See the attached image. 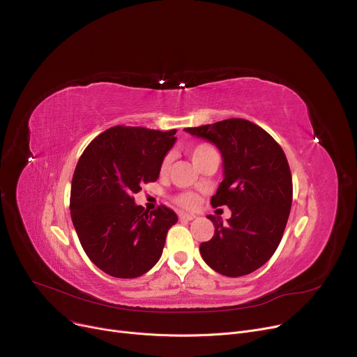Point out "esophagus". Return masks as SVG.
I'll return each mask as SVG.
<instances>
[{
    "instance_id": "1",
    "label": "esophagus",
    "mask_w": 357,
    "mask_h": 357,
    "mask_svg": "<svg viewBox=\"0 0 357 357\" xmlns=\"http://www.w3.org/2000/svg\"><path fill=\"white\" fill-rule=\"evenodd\" d=\"M194 218H195V215H194V214H185V213H181V214H179V220L191 221V220H194Z\"/></svg>"
}]
</instances>
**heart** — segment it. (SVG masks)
I'll use <instances>...</instances> for the list:
<instances>
[{"mask_svg": "<svg viewBox=\"0 0 357 357\" xmlns=\"http://www.w3.org/2000/svg\"><path fill=\"white\" fill-rule=\"evenodd\" d=\"M188 152H190L194 163L199 165V162L202 159H205L208 155L215 152V149L211 144H208V143H198V144L191 146L188 149ZM172 159H174L172 153H166L165 155V158L162 159V163H160V172H167L169 171V167H171V165H172ZM175 201H176V204L179 205V207L188 208V210L195 208L197 204H198V198L192 192H182V194H179L175 198Z\"/></svg>", "mask_w": 357, "mask_h": 357, "instance_id": "obj_1", "label": "heart"}]
</instances>
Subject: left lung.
<instances>
[{"instance_id":"left-lung-1","label":"left lung","mask_w":357,"mask_h":357,"mask_svg":"<svg viewBox=\"0 0 357 357\" xmlns=\"http://www.w3.org/2000/svg\"><path fill=\"white\" fill-rule=\"evenodd\" d=\"M192 136L214 143L222 155L224 179L211 205H227V222L208 215L214 224L211 240L199 253L215 272L245 276L272 257L284 236L292 204V176L282 147L257 124L229 119L185 128Z\"/></svg>"}]
</instances>
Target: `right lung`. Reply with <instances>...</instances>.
<instances>
[{"label":"right lung","mask_w":357,"mask_h":357,"mask_svg":"<svg viewBox=\"0 0 357 357\" xmlns=\"http://www.w3.org/2000/svg\"><path fill=\"white\" fill-rule=\"evenodd\" d=\"M175 135V128L111 127L86 146L75 167L69 202L73 227L92 264L109 276H142L162 256L178 217L163 204L149 213L133 195L159 178Z\"/></svg>","instance_id":"1"}]
</instances>
